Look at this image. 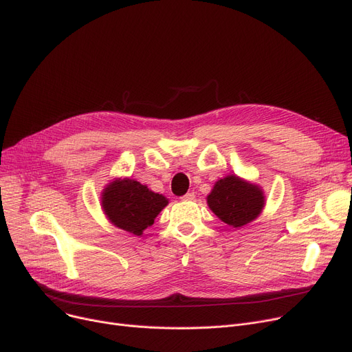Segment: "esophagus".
I'll return each instance as SVG.
<instances>
[{
	"label": "esophagus",
	"instance_id": "34e87169",
	"mask_svg": "<svg viewBox=\"0 0 352 352\" xmlns=\"http://www.w3.org/2000/svg\"><path fill=\"white\" fill-rule=\"evenodd\" d=\"M195 198V194L194 192H187V194H184L181 197V200H184V201H191V200H194Z\"/></svg>",
	"mask_w": 352,
	"mask_h": 352
}]
</instances>
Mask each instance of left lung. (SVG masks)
<instances>
[{
    "label": "left lung",
    "instance_id": "8db88e82",
    "mask_svg": "<svg viewBox=\"0 0 352 352\" xmlns=\"http://www.w3.org/2000/svg\"><path fill=\"white\" fill-rule=\"evenodd\" d=\"M207 203L221 221L232 227H241L261 214L265 197L257 186L236 175H228L216 182Z\"/></svg>",
    "mask_w": 352,
    "mask_h": 352
}]
</instances>
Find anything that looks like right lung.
Returning <instances> with one entry per match:
<instances>
[{"mask_svg": "<svg viewBox=\"0 0 352 352\" xmlns=\"http://www.w3.org/2000/svg\"><path fill=\"white\" fill-rule=\"evenodd\" d=\"M168 200L135 179H118L104 190L102 206L108 219L119 228L141 236L154 223Z\"/></svg>", "mask_w": 352, "mask_h": 352, "instance_id": "1", "label": "right lung"}]
</instances>
